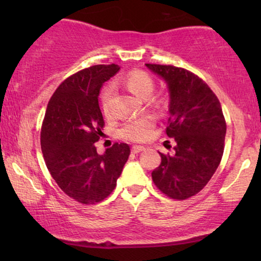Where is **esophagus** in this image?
Masks as SVG:
<instances>
[{"label": "esophagus", "instance_id": "1", "mask_svg": "<svg viewBox=\"0 0 261 261\" xmlns=\"http://www.w3.org/2000/svg\"><path fill=\"white\" fill-rule=\"evenodd\" d=\"M145 147L144 146H138V145H135V146H133V147H132V152L133 153H139V152H142V151H145Z\"/></svg>", "mask_w": 261, "mask_h": 261}]
</instances>
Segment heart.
Returning <instances> with one entry per match:
<instances>
[{"label":"heart","mask_w":261,"mask_h":261,"mask_svg":"<svg viewBox=\"0 0 261 261\" xmlns=\"http://www.w3.org/2000/svg\"><path fill=\"white\" fill-rule=\"evenodd\" d=\"M122 84L130 92L140 98H147L154 90V80L149 73L144 70H132L122 78ZM113 96V88L108 85L103 89L101 95L102 110L105 115L110 113V101ZM158 105H163L164 99L156 101ZM154 119L149 115H145L139 119L129 120L123 124L120 129V135L123 139L134 142H141L147 140L153 133L154 128Z\"/></svg>","instance_id":"1"}]
</instances>
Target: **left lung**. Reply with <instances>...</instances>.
Segmentation results:
<instances>
[{"label": "left lung", "instance_id": "left-lung-1", "mask_svg": "<svg viewBox=\"0 0 261 261\" xmlns=\"http://www.w3.org/2000/svg\"><path fill=\"white\" fill-rule=\"evenodd\" d=\"M167 83L170 92L166 134L176 141L173 154L160 153L152 172L155 187L173 199L198 194L215 173L223 155L226 120L219 98L204 81L172 65L146 64Z\"/></svg>", "mask_w": 261, "mask_h": 261}]
</instances>
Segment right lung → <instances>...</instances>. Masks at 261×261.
I'll return each mask as SVG.
<instances>
[{"mask_svg": "<svg viewBox=\"0 0 261 261\" xmlns=\"http://www.w3.org/2000/svg\"><path fill=\"white\" fill-rule=\"evenodd\" d=\"M119 65H94L67 77L49 99L40 141L46 166L58 187L82 204H95L112 194L130 154L115 142L98 154L95 142L105 127L98 95Z\"/></svg>", "mask_w": 261, "mask_h": 261, "instance_id": "obj_1", "label": "right lung"}]
</instances>
